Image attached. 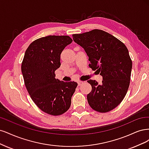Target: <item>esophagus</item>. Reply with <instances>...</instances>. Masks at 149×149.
Instances as JSON below:
<instances>
[{"mask_svg": "<svg viewBox=\"0 0 149 149\" xmlns=\"http://www.w3.org/2000/svg\"><path fill=\"white\" fill-rule=\"evenodd\" d=\"M78 85L79 86H80L81 84H84V81H78Z\"/></svg>", "mask_w": 149, "mask_h": 149, "instance_id": "34e87169", "label": "esophagus"}]
</instances>
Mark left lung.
I'll list each match as a JSON object with an SVG mask.
<instances>
[{
    "mask_svg": "<svg viewBox=\"0 0 149 149\" xmlns=\"http://www.w3.org/2000/svg\"><path fill=\"white\" fill-rule=\"evenodd\" d=\"M72 36L88 56L90 68L103 77L101 85L87 80L92 85L87 95L88 104L98 112L110 111L121 103L130 84L132 63L128 49L116 38L101 30Z\"/></svg>",
    "mask_w": 149,
    "mask_h": 149,
    "instance_id": "left-lung-1",
    "label": "left lung"
}]
</instances>
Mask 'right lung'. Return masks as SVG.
I'll return each instance as SVG.
<instances>
[{
	"label": "right lung",
	"mask_w": 149,
	"mask_h": 149,
	"mask_svg": "<svg viewBox=\"0 0 149 149\" xmlns=\"http://www.w3.org/2000/svg\"><path fill=\"white\" fill-rule=\"evenodd\" d=\"M72 42L69 36H47L32 42L25 51L22 72L32 100L42 111L53 116L69 109L77 83L55 79L61 54Z\"/></svg>",
	"instance_id": "1"
}]
</instances>
